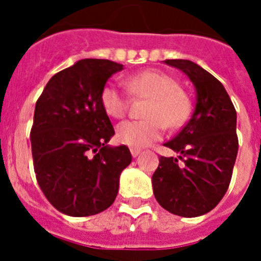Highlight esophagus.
<instances>
[{"label":"esophagus","instance_id":"1","mask_svg":"<svg viewBox=\"0 0 261 261\" xmlns=\"http://www.w3.org/2000/svg\"><path fill=\"white\" fill-rule=\"evenodd\" d=\"M130 151H131V155H133V157H138L142 150H141V149H137V147H131Z\"/></svg>","mask_w":261,"mask_h":261}]
</instances>
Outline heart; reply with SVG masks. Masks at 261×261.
I'll use <instances>...</instances> for the list:
<instances>
[{"mask_svg":"<svg viewBox=\"0 0 261 261\" xmlns=\"http://www.w3.org/2000/svg\"><path fill=\"white\" fill-rule=\"evenodd\" d=\"M127 90L134 96L147 97L142 120H126L116 128V138L131 147H143L163 137L165 124L169 128L182 126L190 116V98L171 75L163 71L146 70L124 80ZM101 106L111 118L120 119L127 112V96L115 85H106L101 90Z\"/></svg>","mask_w":261,"mask_h":261,"instance_id":"b5f03b06","label":"heart"}]
</instances>
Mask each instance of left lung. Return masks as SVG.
<instances>
[{
    "instance_id": "8db88e82",
    "label": "left lung",
    "mask_w": 261,
    "mask_h": 261,
    "mask_svg": "<svg viewBox=\"0 0 261 261\" xmlns=\"http://www.w3.org/2000/svg\"><path fill=\"white\" fill-rule=\"evenodd\" d=\"M196 90V106L182 130L165 146L180 155L161 157L151 176L160 206L180 217H199L226 194L239 151L237 114L226 89L203 67L187 59H167Z\"/></svg>"
}]
</instances>
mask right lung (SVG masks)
Segmentation results:
<instances>
[{
    "label": "right lung",
    "mask_w": 261,
    "mask_h": 261,
    "mask_svg": "<svg viewBox=\"0 0 261 261\" xmlns=\"http://www.w3.org/2000/svg\"><path fill=\"white\" fill-rule=\"evenodd\" d=\"M123 65L81 59L53 75L36 101L31 146L36 180L47 200L70 217L107 210L131 163L128 147L108 146L114 127L102 88Z\"/></svg>",
    "instance_id": "obj_1"
}]
</instances>
